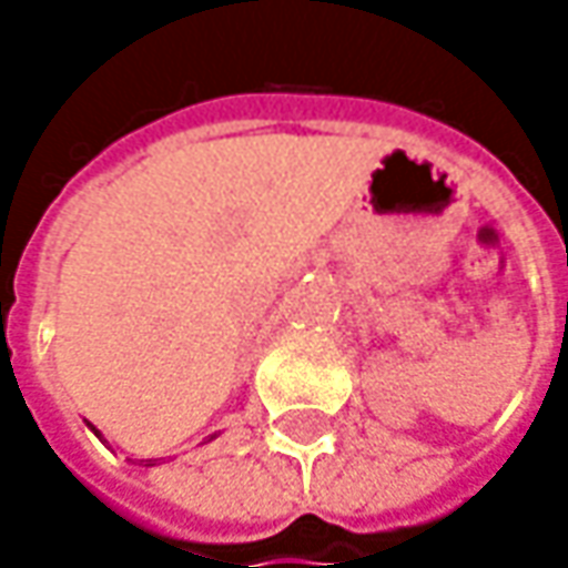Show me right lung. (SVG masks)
Masks as SVG:
<instances>
[{"mask_svg": "<svg viewBox=\"0 0 568 568\" xmlns=\"http://www.w3.org/2000/svg\"><path fill=\"white\" fill-rule=\"evenodd\" d=\"M94 433H98V429H94Z\"/></svg>", "mask_w": 568, "mask_h": 568, "instance_id": "right-lung-1", "label": "right lung"}]
</instances>
